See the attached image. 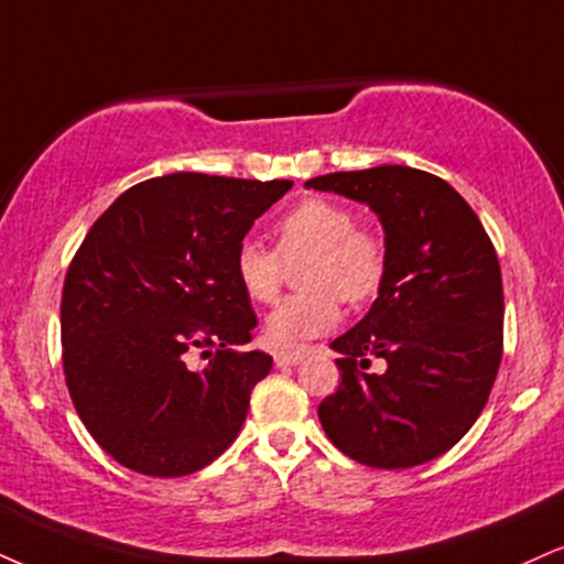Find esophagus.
Segmentation results:
<instances>
[{
    "instance_id": "esophagus-1",
    "label": "esophagus",
    "mask_w": 564,
    "mask_h": 564,
    "mask_svg": "<svg viewBox=\"0 0 564 564\" xmlns=\"http://www.w3.org/2000/svg\"><path fill=\"white\" fill-rule=\"evenodd\" d=\"M302 359H304L302 351H278L275 365L278 368H294V365H300Z\"/></svg>"
}]
</instances>
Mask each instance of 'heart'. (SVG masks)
Segmentation results:
<instances>
[{
    "label": "heart",
    "instance_id": "b5f03b06",
    "mask_svg": "<svg viewBox=\"0 0 564 564\" xmlns=\"http://www.w3.org/2000/svg\"><path fill=\"white\" fill-rule=\"evenodd\" d=\"M275 252L257 241H241L234 273L243 296L254 304H273L281 294L286 268L300 264V286L268 317V341L278 349H296L310 338L336 328L347 304H365L381 291L389 264L386 236L378 228L357 226L355 209L334 199L310 196L275 223Z\"/></svg>",
    "mask_w": 564,
    "mask_h": 564
}]
</instances>
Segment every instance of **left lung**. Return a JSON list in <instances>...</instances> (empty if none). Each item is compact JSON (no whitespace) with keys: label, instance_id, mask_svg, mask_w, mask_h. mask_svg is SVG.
I'll return each instance as SVG.
<instances>
[{"label":"left lung","instance_id":"left-lung-1","mask_svg":"<svg viewBox=\"0 0 564 564\" xmlns=\"http://www.w3.org/2000/svg\"><path fill=\"white\" fill-rule=\"evenodd\" d=\"M307 186L370 205L389 247L378 300L330 344L341 383L317 406L323 431L368 467L431 463L473 429L497 381V249L463 196L415 167L317 175ZM372 358L384 359L381 373L369 370Z\"/></svg>","mask_w":564,"mask_h":564}]
</instances>
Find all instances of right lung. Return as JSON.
Instances as JSON below:
<instances>
[{"label":"right lung","mask_w":564,"mask_h":564,"mask_svg":"<svg viewBox=\"0 0 564 564\" xmlns=\"http://www.w3.org/2000/svg\"><path fill=\"white\" fill-rule=\"evenodd\" d=\"M289 188L162 175L120 194L86 234L59 304L63 372L78 417L115 463L192 476L239 436L273 357L241 349L257 317L234 257Z\"/></svg>","instance_id":"add662e5"}]
</instances>
